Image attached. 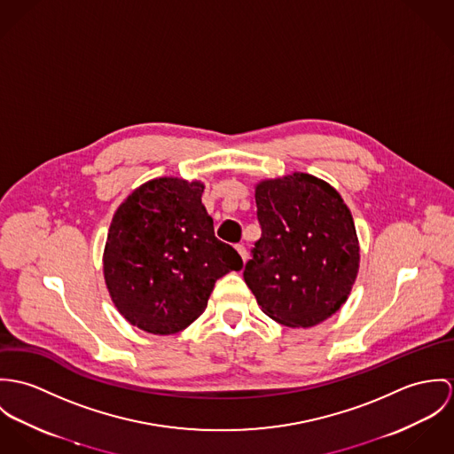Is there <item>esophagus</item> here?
<instances>
[{
  "instance_id": "obj_1",
  "label": "esophagus",
  "mask_w": 454,
  "mask_h": 454,
  "mask_svg": "<svg viewBox=\"0 0 454 454\" xmlns=\"http://www.w3.org/2000/svg\"><path fill=\"white\" fill-rule=\"evenodd\" d=\"M235 249H237V252H239V254H240V257H242V261H244V262H246V261H247V249H246V247H244V246H240V244H239V246H237V247H235Z\"/></svg>"
}]
</instances>
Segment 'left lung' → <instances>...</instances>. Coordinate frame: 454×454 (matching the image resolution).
<instances>
[{
	"label": "left lung",
	"mask_w": 454,
	"mask_h": 454,
	"mask_svg": "<svg viewBox=\"0 0 454 454\" xmlns=\"http://www.w3.org/2000/svg\"><path fill=\"white\" fill-rule=\"evenodd\" d=\"M261 239L244 280L261 309L287 327H313L348 300L358 273L352 212L325 181L296 172L255 186Z\"/></svg>",
	"instance_id": "8db88e82"
}]
</instances>
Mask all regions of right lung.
<instances>
[{"label": "right lung", "mask_w": 454, "mask_h": 454, "mask_svg": "<svg viewBox=\"0 0 454 454\" xmlns=\"http://www.w3.org/2000/svg\"><path fill=\"white\" fill-rule=\"evenodd\" d=\"M200 181L158 177L113 215L104 280L118 311L152 334H176L207 308L214 284L242 270L239 252L214 235Z\"/></svg>", "instance_id": "1"}]
</instances>
